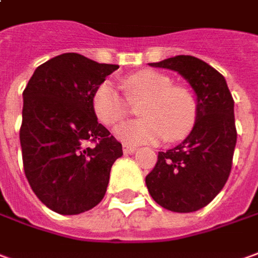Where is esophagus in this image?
Returning <instances> with one entry per match:
<instances>
[{"label": "esophagus", "mask_w": 258, "mask_h": 258, "mask_svg": "<svg viewBox=\"0 0 258 258\" xmlns=\"http://www.w3.org/2000/svg\"><path fill=\"white\" fill-rule=\"evenodd\" d=\"M136 152V147L132 146V145H127V143H125L123 145V153H126V154H131V153H135Z\"/></svg>", "instance_id": "1"}]
</instances>
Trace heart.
Instances as JSON below:
<instances>
[{"instance_id":"b5f03b06","label":"heart","mask_w":258,"mask_h":258,"mask_svg":"<svg viewBox=\"0 0 258 258\" xmlns=\"http://www.w3.org/2000/svg\"><path fill=\"white\" fill-rule=\"evenodd\" d=\"M125 97L109 81L97 87L92 108L101 123L115 126L131 113V104H140L143 116L120 125L116 136L126 143H149L160 139L175 142L189 135L198 118V104L185 87L173 85V80L161 73L143 70L123 78Z\"/></svg>"}]
</instances>
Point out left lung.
<instances>
[{"mask_svg": "<svg viewBox=\"0 0 258 258\" xmlns=\"http://www.w3.org/2000/svg\"><path fill=\"white\" fill-rule=\"evenodd\" d=\"M149 64L185 78L197 94L198 118L184 142L159 152L156 166L146 175L147 189L160 207L194 212L207 207L229 178L237 140L234 101L225 77L204 60L181 54Z\"/></svg>", "mask_w": 258, "mask_h": 258, "instance_id": "8db88e82", "label": "left lung"}]
</instances>
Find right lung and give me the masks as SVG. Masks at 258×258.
<instances>
[{
  "mask_svg": "<svg viewBox=\"0 0 258 258\" xmlns=\"http://www.w3.org/2000/svg\"><path fill=\"white\" fill-rule=\"evenodd\" d=\"M116 64L63 53L37 67L24 90L19 140L25 175L46 207L78 215L97 207L122 145L98 123L92 95ZM91 141L94 147H87Z\"/></svg>",
  "mask_w": 258,
  "mask_h": 258,
  "instance_id": "add662e5",
  "label": "right lung"
}]
</instances>
